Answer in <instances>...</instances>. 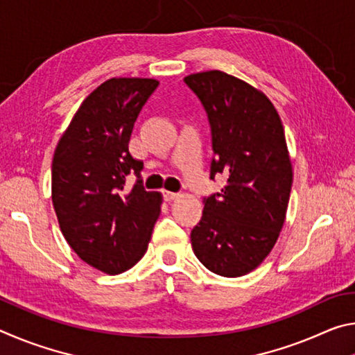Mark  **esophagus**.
Instances as JSON below:
<instances>
[{
	"label": "esophagus",
	"instance_id": "esophagus-1",
	"mask_svg": "<svg viewBox=\"0 0 355 355\" xmlns=\"http://www.w3.org/2000/svg\"><path fill=\"white\" fill-rule=\"evenodd\" d=\"M163 196H164L166 200H175L180 197L178 192H171V191H163Z\"/></svg>",
	"mask_w": 355,
	"mask_h": 355
}]
</instances>
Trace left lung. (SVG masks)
<instances>
[{"label": "left lung", "instance_id": "left-lung-1", "mask_svg": "<svg viewBox=\"0 0 355 355\" xmlns=\"http://www.w3.org/2000/svg\"><path fill=\"white\" fill-rule=\"evenodd\" d=\"M184 83L202 101L211 127V175L227 184L203 199L191 232L199 261L224 277L260 266L277 243L293 184L284 125L266 95L220 70L200 71Z\"/></svg>", "mask_w": 355, "mask_h": 355}]
</instances>
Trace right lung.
<instances>
[{
  "label": "right lung",
  "instance_id": "obj_1",
  "mask_svg": "<svg viewBox=\"0 0 355 355\" xmlns=\"http://www.w3.org/2000/svg\"><path fill=\"white\" fill-rule=\"evenodd\" d=\"M152 78H111L78 107L59 139L51 166V199L59 227L75 254L105 274L133 268L147 252L161 213V192L142 180L125 191L142 161L128 142L142 106L158 87Z\"/></svg>",
  "mask_w": 355,
  "mask_h": 355
}]
</instances>
